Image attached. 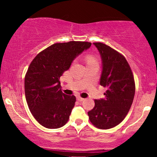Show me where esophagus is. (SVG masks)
Segmentation results:
<instances>
[{
	"instance_id": "34e87169",
	"label": "esophagus",
	"mask_w": 157,
	"mask_h": 157,
	"mask_svg": "<svg viewBox=\"0 0 157 157\" xmlns=\"http://www.w3.org/2000/svg\"><path fill=\"white\" fill-rule=\"evenodd\" d=\"M84 100H85V99H84V98H82V97H77V101L82 102V101H83Z\"/></svg>"
}]
</instances>
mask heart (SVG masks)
<instances>
[{
    "mask_svg": "<svg viewBox=\"0 0 157 157\" xmlns=\"http://www.w3.org/2000/svg\"><path fill=\"white\" fill-rule=\"evenodd\" d=\"M94 62H96V60H95L93 57H91V56H89V57H87L88 63H94Z\"/></svg>",
    "mask_w": 157,
    "mask_h": 157,
    "instance_id": "1",
    "label": "heart"
}]
</instances>
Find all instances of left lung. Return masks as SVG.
I'll list each match as a JSON object with an SVG mask.
<instances>
[{
    "instance_id": "obj_1",
    "label": "left lung",
    "mask_w": 157,
    "mask_h": 157,
    "mask_svg": "<svg viewBox=\"0 0 157 157\" xmlns=\"http://www.w3.org/2000/svg\"><path fill=\"white\" fill-rule=\"evenodd\" d=\"M93 44L102 60L100 84L107 90L104 98L94 100V107L88 115L97 128L109 129L119 125L130 110L135 94L134 79L124 56L102 43Z\"/></svg>"
}]
</instances>
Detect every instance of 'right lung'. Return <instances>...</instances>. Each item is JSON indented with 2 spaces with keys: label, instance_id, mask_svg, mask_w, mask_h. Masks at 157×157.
Masks as SVG:
<instances>
[{
  "label": "right lung",
  "instance_id": "add662e5",
  "mask_svg": "<svg viewBox=\"0 0 157 157\" xmlns=\"http://www.w3.org/2000/svg\"><path fill=\"white\" fill-rule=\"evenodd\" d=\"M91 46L81 41L55 44L32 61L25 77V96L33 117L44 127L59 128L68 122L76 97L62 92L60 77Z\"/></svg>",
  "mask_w": 157,
  "mask_h": 157
}]
</instances>
